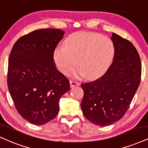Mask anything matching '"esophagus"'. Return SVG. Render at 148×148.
I'll return each mask as SVG.
<instances>
[{
	"instance_id": "obj_1",
	"label": "esophagus",
	"mask_w": 148,
	"mask_h": 148,
	"mask_svg": "<svg viewBox=\"0 0 148 148\" xmlns=\"http://www.w3.org/2000/svg\"><path fill=\"white\" fill-rule=\"evenodd\" d=\"M69 83H70V87H71V88H73V87L80 85L79 83H78V82H76V81H69Z\"/></svg>"
}]
</instances>
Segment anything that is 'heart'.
<instances>
[{
  "label": "heart",
  "instance_id": "heart-1",
  "mask_svg": "<svg viewBox=\"0 0 148 148\" xmlns=\"http://www.w3.org/2000/svg\"><path fill=\"white\" fill-rule=\"evenodd\" d=\"M64 47L54 49L53 58L56 67L65 74L75 68L78 77L96 79L109 67L115 48L109 37L93 32H76L67 37Z\"/></svg>",
  "mask_w": 148,
  "mask_h": 148
}]
</instances>
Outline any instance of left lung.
I'll return each instance as SVG.
<instances>
[{
    "label": "left lung",
    "instance_id": "1",
    "mask_svg": "<svg viewBox=\"0 0 148 148\" xmlns=\"http://www.w3.org/2000/svg\"><path fill=\"white\" fill-rule=\"evenodd\" d=\"M111 39L115 48L112 65L101 77L81 83L83 115L99 126L112 125L125 115L141 76L139 54L133 44L115 33Z\"/></svg>",
    "mask_w": 148,
    "mask_h": 148
}]
</instances>
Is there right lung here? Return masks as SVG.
Wrapping results in <instances>:
<instances>
[{"label": "right lung", "instance_id": "add662e5", "mask_svg": "<svg viewBox=\"0 0 148 148\" xmlns=\"http://www.w3.org/2000/svg\"><path fill=\"white\" fill-rule=\"evenodd\" d=\"M65 32L42 29L21 37L12 47L8 85L18 112L36 125L54 119L59 100L70 89L69 80L56 69L54 51Z\"/></svg>", "mask_w": 148, "mask_h": 148}]
</instances>
